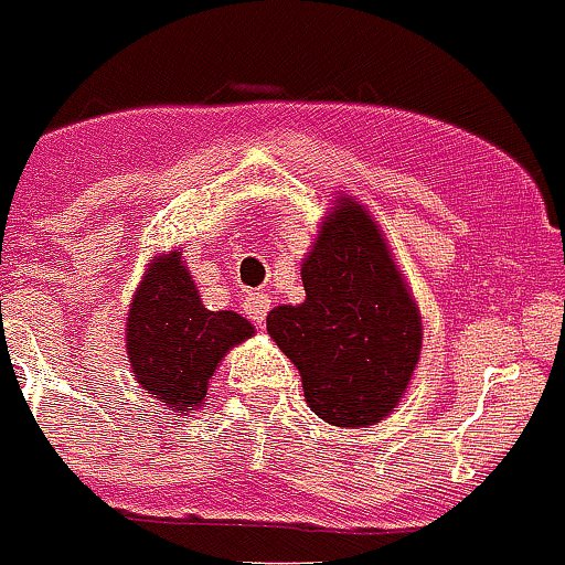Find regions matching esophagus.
Returning <instances> with one entry per match:
<instances>
[{
  "mask_svg": "<svg viewBox=\"0 0 565 565\" xmlns=\"http://www.w3.org/2000/svg\"><path fill=\"white\" fill-rule=\"evenodd\" d=\"M268 308H271V299H268V294H263V291H252V294H246V299H243V311H246L248 319H254L257 326H263V322H266Z\"/></svg>",
  "mask_w": 565,
  "mask_h": 565,
  "instance_id": "obj_1",
  "label": "esophagus"
}]
</instances>
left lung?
<instances>
[{
  "instance_id": "1",
  "label": "left lung",
  "mask_w": 565,
  "mask_h": 565,
  "mask_svg": "<svg viewBox=\"0 0 565 565\" xmlns=\"http://www.w3.org/2000/svg\"><path fill=\"white\" fill-rule=\"evenodd\" d=\"M306 302L277 306L268 333L297 364L306 402L333 427L391 416L422 353V313L371 212L339 198L302 259Z\"/></svg>"
}]
</instances>
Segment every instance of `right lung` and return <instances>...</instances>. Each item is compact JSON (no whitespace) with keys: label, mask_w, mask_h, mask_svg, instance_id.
I'll use <instances>...</instances> for the list:
<instances>
[{"label":"right lung","mask_w":565,"mask_h":565,"mask_svg":"<svg viewBox=\"0 0 565 565\" xmlns=\"http://www.w3.org/2000/svg\"><path fill=\"white\" fill-rule=\"evenodd\" d=\"M254 333L234 311H209L181 252L154 257L127 313V356L143 391L174 413L206 402L209 379L234 344Z\"/></svg>","instance_id":"right-lung-1"}]
</instances>
